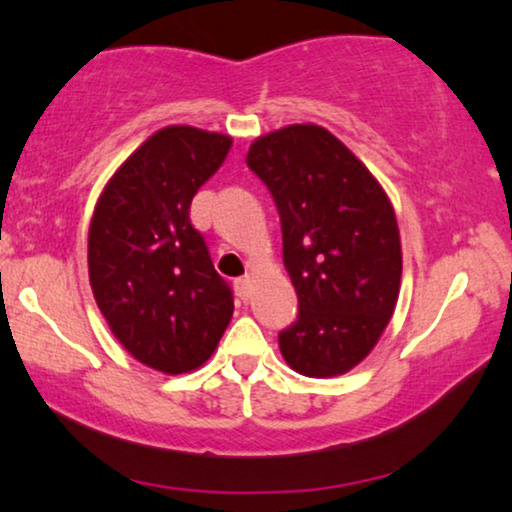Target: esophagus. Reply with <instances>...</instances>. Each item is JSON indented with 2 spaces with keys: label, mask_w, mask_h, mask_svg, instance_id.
Here are the masks:
<instances>
[{
  "label": "esophagus",
  "mask_w": 512,
  "mask_h": 512,
  "mask_svg": "<svg viewBox=\"0 0 512 512\" xmlns=\"http://www.w3.org/2000/svg\"><path fill=\"white\" fill-rule=\"evenodd\" d=\"M250 285H252V278H250L248 274L241 276V278H236V281H234V290H236V295L241 297L243 302H245V299L250 297V290H252Z\"/></svg>",
  "instance_id": "obj_1"
}]
</instances>
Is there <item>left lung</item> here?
I'll use <instances>...</instances> for the list:
<instances>
[{
  "instance_id": "left-lung-1",
  "label": "left lung",
  "mask_w": 512,
  "mask_h": 512,
  "mask_svg": "<svg viewBox=\"0 0 512 512\" xmlns=\"http://www.w3.org/2000/svg\"><path fill=\"white\" fill-rule=\"evenodd\" d=\"M248 166L274 196L299 316L278 335L292 370L339 377L370 356L395 311L403 250L393 206L365 163L316 124L260 135Z\"/></svg>"
}]
</instances>
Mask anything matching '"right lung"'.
I'll return each mask as SVG.
<instances>
[{"mask_svg":"<svg viewBox=\"0 0 512 512\" xmlns=\"http://www.w3.org/2000/svg\"><path fill=\"white\" fill-rule=\"evenodd\" d=\"M231 138L166 126L109 177L88 229V281L112 335L142 365L192 372L213 356L234 295L189 222Z\"/></svg>","mask_w":512,"mask_h":512,"instance_id":"obj_1","label":"right lung"}]
</instances>
